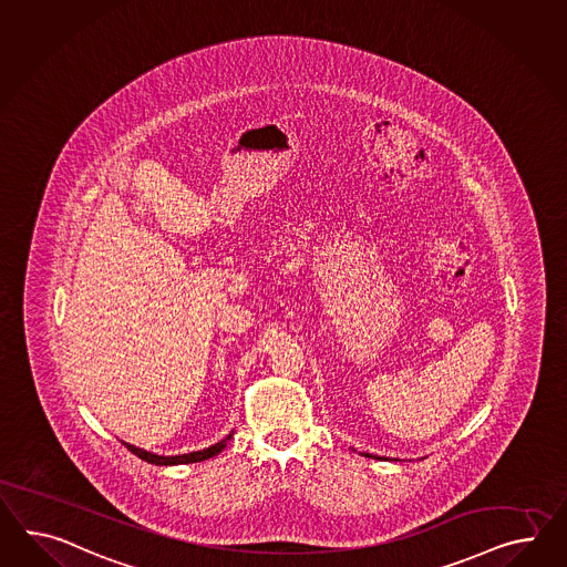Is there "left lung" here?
Returning <instances> with one entry per match:
<instances>
[{
    "label": "left lung",
    "mask_w": 567,
    "mask_h": 567,
    "mask_svg": "<svg viewBox=\"0 0 567 567\" xmlns=\"http://www.w3.org/2000/svg\"><path fill=\"white\" fill-rule=\"evenodd\" d=\"M365 456H370V454H365ZM370 458H372V456H370ZM374 458H377V456H374Z\"/></svg>",
    "instance_id": "1"
}]
</instances>
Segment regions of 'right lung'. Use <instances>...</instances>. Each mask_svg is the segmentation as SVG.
<instances>
[{"label": "right lung", "mask_w": 567, "mask_h": 567, "mask_svg": "<svg viewBox=\"0 0 567 567\" xmlns=\"http://www.w3.org/2000/svg\"><path fill=\"white\" fill-rule=\"evenodd\" d=\"M233 437V434L228 437H224L218 444L205 449V451L189 452V454H178V456H158V454H152V452L142 451V449H135L127 442H123L127 446V451L133 452L135 456H140L142 461H146L150 465H185V463H199V461H207L212 456H216L219 452L226 449L228 440Z\"/></svg>", "instance_id": "obj_1"}]
</instances>
